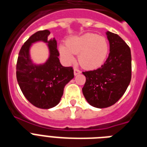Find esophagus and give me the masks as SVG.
Returning <instances> with one entry per match:
<instances>
[{
  "mask_svg": "<svg viewBox=\"0 0 147 147\" xmlns=\"http://www.w3.org/2000/svg\"><path fill=\"white\" fill-rule=\"evenodd\" d=\"M80 70L79 69H77V68H74V75L75 76H77V75L80 74Z\"/></svg>",
  "mask_w": 147,
  "mask_h": 147,
  "instance_id": "esophagus-1",
  "label": "esophagus"
}]
</instances>
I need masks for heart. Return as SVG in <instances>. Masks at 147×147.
<instances>
[{
    "instance_id": "1",
    "label": "heart",
    "mask_w": 147,
    "mask_h": 147,
    "mask_svg": "<svg viewBox=\"0 0 147 147\" xmlns=\"http://www.w3.org/2000/svg\"><path fill=\"white\" fill-rule=\"evenodd\" d=\"M59 51L67 63L74 61V55H79L78 61L81 66L92 70L99 67L105 61L108 54V43L102 36L86 33L68 39L66 45H60Z\"/></svg>"
}]
</instances>
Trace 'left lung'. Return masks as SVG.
Returning <instances> with one entry per match:
<instances>
[{"label":"left lung","mask_w":147,"mask_h":147,"mask_svg":"<svg viewBox=\"0 0 147 147\" xmlns=\"http://www.w3.org/2000/svg\"><path fill=\"white\" fill-rule=\"evenodd\" d=\"M110 45L109 57L101 67L83 72L86 83L83 96L92 106L103 109L121 98L131 80V49L120 36L106 32Z\"/></svg>","instance_id":"left-lung-1"}]
</instances>
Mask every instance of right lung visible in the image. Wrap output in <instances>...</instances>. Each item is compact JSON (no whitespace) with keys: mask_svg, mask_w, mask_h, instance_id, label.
Masks as SVG:
<instances>
[{"mask_svg":"<svg viewBox=\"0 0 147 147\" xmlns=\"http://www.w3.org/2000/svg\"><path fill=\"white\" fill-rule=\"evenodd\" d=\"M49 30H41L32 35L19 52L16 63V79L21 91L34 106L49 109L60 102L64 86L74 77L71 67H63L60 63L57 41L49 39ZM43 41L48 44L49 57L42 65L32 63L29 49L32 43Z\"/></svg>","mask_w":147,"mask_h":147,"instance_id":"obj_1","label":"right lung"}]
</instances>
